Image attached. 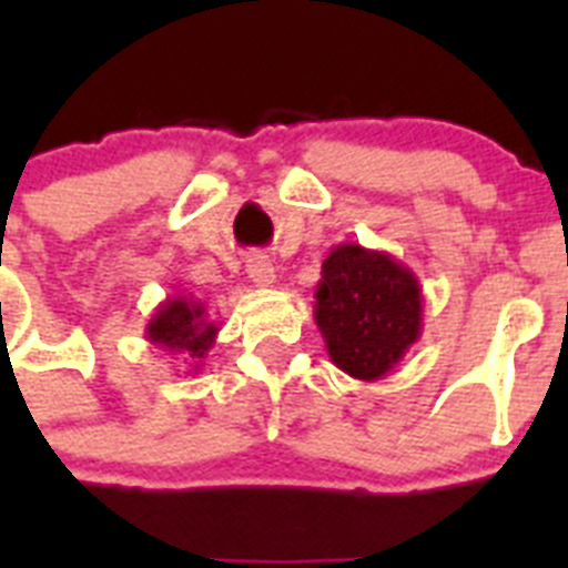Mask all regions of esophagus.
I'll return each mask as SVG.
<instances>
[{"instance_id": "esophagus-1", "label": "esophagus", "mask_w": 568, "mask_h": 568, "mask_svg": "<svg viewBox=\"0 0 568 568\" xmlns=\"http://www.w3.org/2000/svg\"><path fill=\"white\" fill-rule=\"evenodd\" d=\"M247 275H250V281H253L255 287H261V290H267V287H273V284H275L273 264H270L267 255H261V253H253L247 258Z\"/></svg>"}]
</instances>
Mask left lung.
<instances>
[{
  "mask_svg": "<svg viewBox=\"0 0 568 568\" xmlns=\"http://www.w3.org/2000/svg\"><path fill=\"white\" fill-rule=\"evenodd\" d=\"M315 324L338 369L378 381L420 338L424 290L413 270L384 250L338 244L321 264Z\"/></svg>",
  "mask_w": 568,
  "mask_h": 568,
  "instance_id": "8db88e82",
  "label": "left lung"
}]
</instances>
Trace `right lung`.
I'll return each instance as SVG.
<instances>
[{"instance_id":"right-lung-1","label":"right lung","mask_w":568,"mask_h":568,"mask_svg":"<svg viewBox=\"0 0 568 568\" xmlns=\"http://www.w3.org/2000/svg\"><path fill=\"white\" fill-rule=\"evenodd\" d=\"M215 335H219V324L210 321L207 307L193 295L164 298L144 327V338L162 346L168 355H182L184 364L193 366L190 373L202 369L210 346L215 344Z\"/></svg>"}]
</instances>
